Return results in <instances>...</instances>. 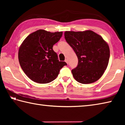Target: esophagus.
<instances>
[{
	"instance_id": "esophagus-1",
	"label": "esophagus",
	"mask_w": 125,
	"mask_h": 125,
	"mask_svg": "<svg viewBox=\"0 0 125 125\" xmlns=\"http://www.w3.org/2000/svg\"><path fill=\"white\" fill-rule=\"evenodd\" d=\"M65 62H66V63H67V64H68V60H67V59H65Z\"/></svg>"
}]
</instances>
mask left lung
<instances>
[{
	"label": "left lung",
	"instance_id": "left-lung-1",
	"mask_svg": "<svg viewBox=\"0 0 125 125\" xmlns=\"http://www.w3.org/2000/svg\"><path fill=\"white\" fill-rule=\"evenodd\" d=\"M64 37L78 59L77 67L72 70L74 78L82 84L92 83L100 79L110 58L109 45L102 37L86 30L65 31Z\"/></svg>",
	"mask_w": 125,
	"mask_h": 125
}]
</instances>
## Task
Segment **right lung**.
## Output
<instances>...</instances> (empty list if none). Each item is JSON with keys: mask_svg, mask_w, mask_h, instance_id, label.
<instances>
[{"mask_svg": "<svg viewBox=\"0 0 125 125\" xmlns=\"http://www.w3.org/2000/svg\"><path fill=\"white\" fill-rule=\"evenodd\" d=\"M62 32H50L39 30L29 35L19 48L20 66L32 81L40 84L50 83L57 77L62 68L67 65L59 61L53 46L62 37Z\"/></svg>", "mask_w": 125, "mask_h": 125, "instance_id": "right-lung-1", "label": "right lung"}]
</instances>
